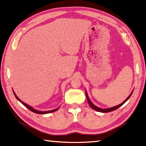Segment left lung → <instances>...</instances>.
<instances>
[{
	"instance_id": "1",
	"label": "left lung",
	"mask_w": 146,
	"mask_h": 146,
	"mask_svg": "<svg viewBox=\"0 0 146 146\" xmlns=\"http://www.w3.org/2000/svg\"><path fill=\"white\" fill-rule=\"evenodd\" d=\"M86 92V99H87V101H88V104L90 105V106L91 107V108H93V109H94V110H96V111H99V112L106 113V112H110V111H113V110H116V109H117V108H119L120 107L122 106V105L123 104H125V102L129 100V98L131 97V96L132 95V93H133V91L132 92L131 94H130V95H129V97H127V98L126 100H125L124 102H123L122 104H119V105H117V106H115V107H113L108 108H105V109H104V108H99V107H97V106H95V105L94 104H92V102L90 101V98H89L88 96V95H87V93H86V92Z\"/></svg>"
}]
</instances>
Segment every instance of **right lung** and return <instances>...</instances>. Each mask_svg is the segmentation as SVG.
Instances as JSON below:
<instances>
[{
	"label": "right lung",
	"mask_w": 146,
	"mask_h": 146,
	"mask_svg": "<svg viewBox=\"0 0 146 146\" xmlns=\"http://www.w3.org/2000/svg\"><path fill=\"white\" fill-rule=\"evenodd\" d=\"M13 91V90H12ZM13 93H14V95H15V98H16L17 100L19 101V102H21L22 104H23L24 106H25L26 108H28L29 110H30L31 111H33V112H34V113H38V114H45V113H51V112H54V111H56V110H58V108H56V109H54V110H49V111H39V110H35V109H34V108L32 107H31V106H29V105H28L27 104H25V103H24L23 102H22L19 98L17 97V95H15V94L14 93V92L13 91Z\"/></svg>",
	"instance_id": "right-lung-1"
}]
</instances>
